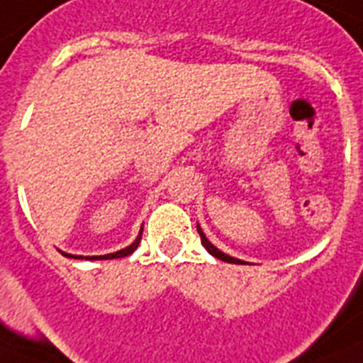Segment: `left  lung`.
Masks as SVG:
<instances>
[{"mask_svg": "<svg viewBox=\"0 0 363 363\" xmlns=\"http://www.w3.org/2000/svg\"><path fill=\"white\" fill-rule=\"evenodd\" d=\"M197 233H199V236H201V243L205 245V249L210 252V255H212V257L219 258V260H223V262H228V264H242V266H243V264H247V262L238 260V258H234V257H228V255H225L223 251H219V249L216 247L214 243H212L208 238H206L205 233H203V228H201L199 225H197Z\"/></svg>", "mask_w": 363, "mask_h": 363, "instance_id": "left-lung-1", "label": "left lung"}]
</instances>
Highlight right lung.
Returning <instances> with one entry per match:
<instances>
[{"mask_svg": "<svg viewBox=\"0 0 363 363\" xmlns=\"http://www.w3.org/2000/svg\"><path fill=\"white\" fill-rule=\"evenodd\" d=\"M142 233H144V227L140 228V233L138 236H136V240L130 245H127L125 249H120V251H116V252H108V255H101V257H81V255H69V252H64L60 251L64 255V257H68V258H86V260H111V258H123L127 257V255H130V252H135V249L138 247V243L140 240H142Z\"/></svg>", "mask_w": 363, "mask_h": 363, "instance_id": "right-lung-1", "label": "right lung"}]
</instances>
